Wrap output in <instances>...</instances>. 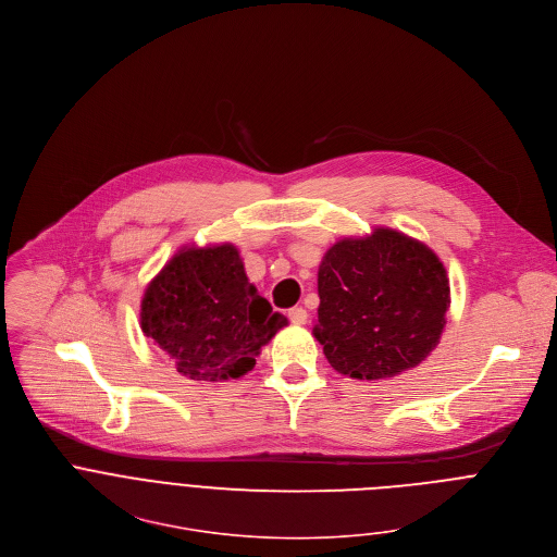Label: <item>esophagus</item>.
I'll return each mask as SVG.
<instances>
[{"mask_svg": "<svg viewBox=\"0 0 557 557\" xmlns=\"http://www.w3.org/2000/svg\"><path fill=\"white\" fill-rule=\"evenodd\" d=\"M288 319H290V323H295V325H304L306 319H308V312H306L301 306H295V308L288 310Z\"/></svg>", "mask_w": 557, "mask_h": 557, "instance_id": "esophagus-1", "label": "esophagus"}]
</instances>
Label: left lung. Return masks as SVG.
<instances>
[{"label": "left lung", "instance_id": "1", "mask_svg": "<svg viewBox=\"0 0 557 557\" xmlns=\"http://www.w3.org/2000/svg\"><path fill=\"white\" fill-rule=\"evenodd\" d=\"M312 327L327 362L356 381H385L437 347L450 308L440 256L392 227L336 240L317 273Z\"/></svg>", "mask_w": 557, "mask_h": 557}]
</instances>
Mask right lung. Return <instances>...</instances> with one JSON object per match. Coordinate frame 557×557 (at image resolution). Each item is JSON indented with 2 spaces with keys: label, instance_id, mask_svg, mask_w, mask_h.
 Returning a JSON list of instances; mask_svg holds the SVG:
<instances>
[{
  "label": "right lung",
  "instance_id": "1",
  "mask_svg": "<svg viewBox=\"0 0 557 557\" xmlns=\"http://www.w3.org/2000/svg\"><path fill=\"white\" fill-rule=\"evenodd\" d=\"M288 325L256 293L236 245H183L146 284L139 327L183 379L219 383L249 374Z\"/></svg>",
  "mask_w": 557,
  "mask_h": 557
}]
</instances>
